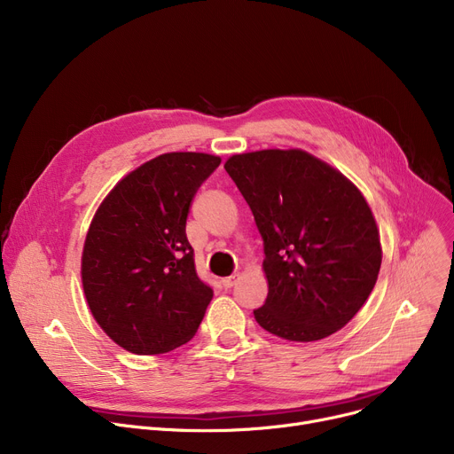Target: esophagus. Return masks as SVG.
<instances>
[{
    "instance_id": "obj_1",
    "label": "esophagus",
    "mask_w": 454,
    "mask_h": 454,
    "mask_svg": "<svg viewBox=\"0 0 454 454\" xmlns=\"http://www.w3.org/2000/svg\"><path fill=\"white\" fill-rule=\"evenodd\" d=\"M237 279H239V274L228 276V278H224V279H223V285H224L226 289H230V287H233V285H235V281H237Z\"/></svg>"
}]
</instances>
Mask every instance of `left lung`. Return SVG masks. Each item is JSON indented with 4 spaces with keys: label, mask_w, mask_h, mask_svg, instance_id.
Returning a JSON list of instances; mask_svg holds the SVG:
<instances>
[{
    "label": "left lung",
    "mask_w": 454,
    "mask_h": 454,
    "mask_svg": "<svg viewBox=\"0 0 454 454\" xmlns=\"http://www.w3.org/2000/svg\"><path fill=\"white\" fill-rule=\"evenodd\" d=\"M224 169L265 243L269 294L254 311L257 324L291 342L342 329L373 291L383 261L361 189L301 149L233 154Z\"/></svg>",
    "instance_id": "left-lung-1"
}]
</instances>
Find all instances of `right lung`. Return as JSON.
I'll list each match as a JSON object with an SVG mask.
<instances>
[{
    "label": "right lung",
    "instance_id": "1",
    "mask_svg": "<svg viewBox=\"0 0 454 454\" xmlns=\"http://www.w3.org/2000/svg\"><path fill=\"white\" fill-rule=\"evenodd\" d=\"M206 153H165L119 180L90 223L81 278L91 317L136 355L191 339L213 291L195 272L185 221L197 189L219 167Z\"/></svg>",
    "mask_w": 454,
    "mask_h": 454
}]
</instances>
